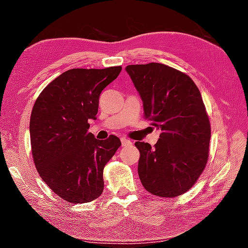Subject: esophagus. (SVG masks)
<instances>
[{
	"label": "esophagus",
	"instance_id": "esophagus-1",
	"mask_svg": "<svg viewBox=\"0 0 248 248\" xmlns=\"http://www.w3.org/2000/svg\"><path fill=\"white\" fill-rule=\"evenodd\" d=\"M121 144H123V146H128V145H131L132 142L128 139H125V138H121Z\"/></svg>",
	"mask_w": 248,
	"mask_h": 248
}]
</instances>
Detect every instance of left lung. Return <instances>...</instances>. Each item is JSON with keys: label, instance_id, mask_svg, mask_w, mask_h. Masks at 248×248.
Segmentation results:
<instances>
[{"label": "left lung", "instance_id": "8db88e82", "mask_svg": "<svg viewBox=\"0 0 248 248\" xmlns=\"http://www.w3.org/2000/svg\"><path fill=\"white\" fill-rule=\"evenodd\" d=\"M125 71L143 102L144 117L161 130L153 149L134 143L141 183L155 196L183 195L198 180L209 156L211 128L198 87L187 74L162 63L128 65Z\"/></svg>", "mask_w": 248, "mask_h": 248}]
</instances>
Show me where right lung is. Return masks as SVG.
I'll return each mask as SVG.
<instances>
[{
	"instance_id": "add662e5",
	"label": "right lung",
	"mask_w": 248,
	"mask_h": 248,
	"mask_svg": "<svg viewBox=\"0 0 248 248\" xmlns=\"http://www.w3.org/2000/svg\"><path fill=\"white\" fill-rule=\"evenodd\" d=\"M121 69L65 71L32 107L29 132L36 169L50 189L70 203L91 202L102 195L104 167L121 145L118 137L97 140L89 132L100 93Z\"/></svg>"
}]
</instances>
